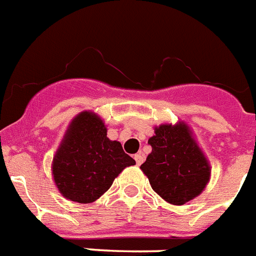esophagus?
I'll return each instance as SVG.
<instances>
[{
    "mask_svg": "<svg viewBox=\"0 0 256 256\" xmlns=\"http://www.w3.org/2000/svg\"><path fill=\"white\" fill-rule=\"evenodd\" d=\"M134 160H136L137 166H141V164H142V162H144V155L141 154V152L136 154V155H134Z\"/></svg>",
    "mask_w": 256,
    "mask_h": 256,
    "instance_id": "1",
    "label": "esophagus"
}]
</instances>
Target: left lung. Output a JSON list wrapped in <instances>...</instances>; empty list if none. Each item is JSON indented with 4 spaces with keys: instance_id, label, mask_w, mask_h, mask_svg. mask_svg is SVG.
Segmentation results:
<instances>
[{
    "instance_id": "obj_1",
    "label": "left lung",
    "mask_w": 256,
    "mask_h": 256,
    "mask_svg": "<svg viewBox=\"0 0 256 256\" xmlns=\"http://www.w3.org/2000/svg\"><path fill=\"white\" fill-rule=\"evenodd\" d=\"M148 144L152 152L141 170L154 192L172 204H184L202 193L211 170L184 123L162 124Z\"/></svg>"
}]
</instances>
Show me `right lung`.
<instances>
[{
    "label": "right lung",
    "instance_id": "add662e5",
    "mask_svg": "<svg viewBox=\"0 0 256 256\" xmlns=\"http://www.w3.org/2000/svg\"><path fill=\"white\" fill-rule=\"evenodd\" d=\"M136 164L118 141L107 138L104 122L89 111L70 124L53 160V176L70 200L90 203L110 189L126 167Z\"/></svg>",
    "mask_w": 256,
    "mask_h": 256
}]
</instances>
